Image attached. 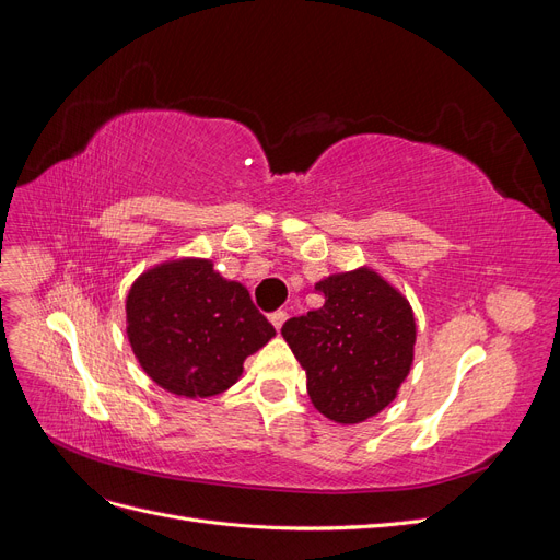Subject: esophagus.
<instances>
[{
  "label": "esophagus",
  "instance_id": "obj_1",
  "mask_svg": "<svg viewBox=\"0 0 560 560\" xmlns=\"http://www.w3.org/2000/svg\"><path fill=\"white\" fill-rule=\"evenodd\" d=\"M268 319H270V325H273L280 331L282 325H284V319H287V313L284 311H276V313L268 315Z\"/></svg>",
  "mask_w": 560,
  "mask_h": 560
}]
</instances>
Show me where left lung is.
Listing matches in <instances>:
<instances>
[{"instance_id":"1","label":"left lung","mask_w":560,"mask_h":560,"mask_svg":"<svg viewBox=\"0 0 560 560\" xmlns=\"http://www.w3.org/2000/svg\"><path fill=\"white\" fill-rule=\"evenodd\" d=\"M315 290L325 306L287 319L280 334L306 371L315 409L358 425L397 399L416 358V315L371 266L331 273Z\"/></svg>"}]
</instances>
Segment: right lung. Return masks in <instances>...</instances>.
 Here are the masks:
<instances>
[{
  "label": "right lung",
  "instance_id": "add662e5",
  "mask_svg": "<svg viewBox=\"0 0 560 560\" xmlns=\"http://www.w3.org/2000/svg\"><path fill=\"white\" fill-rule=\"evenodd\" d=\"M126 336L144 374L184 399L222 395L243 362L276 329L247 287L226 280L212 259L175 257L149 266L126 296Z\"/></svg>",
  "mask_w": 560,
  "mask_h": 560
}]
</instances>
